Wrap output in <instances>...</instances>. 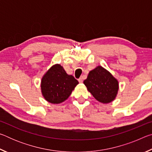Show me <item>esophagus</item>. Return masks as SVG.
<instances>
[{
	"label": "esophagus",
	"instance_id": "1",
	"mask_svg": "<svg viewBox=\"0 0 152 152\" xmlns=\"http://www.w3.org/2000/svg\"><path fill=\"white\" fill-rule=\"evenodd\" d=\"M78 82H80V83H82V82H83V78H82V77H81V78H80L78 79Z\"/></svg>",
	"mask_w": 152,
	"mask_h": 152
}]
</instances>
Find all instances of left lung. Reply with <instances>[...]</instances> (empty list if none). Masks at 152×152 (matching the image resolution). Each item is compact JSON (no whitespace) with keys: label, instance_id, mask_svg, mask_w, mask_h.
Here are the masks:
<instances>
[{"label":"left lung","instance_id":"left-lung-1","mask_svg":"<svg viewBox=\"0 0 152 152\" xmlns=\"http://www.w3.org/2000/svg\"><path fill=\"white\" fill-rule=\"evenodd\" d=\"M84 84L92 96L102 103L113 101L119 89L118 81L102 66L90 72Z\"/></svg>","mask_w":152,"mask_h":152}]
</instances>
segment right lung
I'll return each instance as SVG.
<instances>
[{"label": "right lung", "instance_id": "right-lung-1", "mask_svg": "<svg viewBox=\"0 0 152 152\" xmlns=\"http://www.w3.org/2000/svg\"><path fill=\"white\" fill-rule=\"evenodd\" d=\"M78 84V80L73 76L68 75L60 64H56L43 76L41 88L46 101L58 104L70 96Z\"/></svg>", "mask_w": 152, "mask_h": 152}]
</instances>
